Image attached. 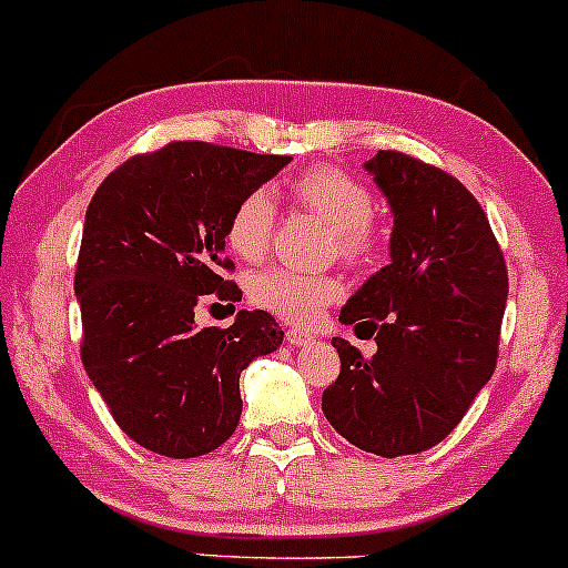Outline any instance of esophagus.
<instances>
[{
	"mask_svg": "<svg viewBox=\"0 0 568 568\" xmlns=\"http://www.w3.org/2000/svg\"><path fill=\"white\" fill-rule=\"evenodd\" d=\"M286 342H290L292 347H308V344L317 342V336H312L308 331H301V327H292V331H286Z\"/></svg>",
	"mask_w": 568,
	"mask_h": 568,
	"instance_id": "obj_1",
	"label": "esophagus"
}]
</instances>
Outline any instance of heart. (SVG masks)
Listing matches in <instances>:
<instances>
[{
    "instance_id": "obj_1",
    "label": "heart",
    "mask_w": 568,
    "mask_h": 568,
    "mask_svg": "<svg viewBox=\"0 0 568 568\" xmlns=\"http://www.w3.org/2000/svg\"><path fill=\"white\" fill-rule=\"evenodd\" d=\"M292 204L317 215L333 230V248L347 262H366L372 256L377 237L372 230L374 199L372 191L353 174L333 166H312L286 183ZM276 226V210L265 191H251L232 210L226 221V245L243 262H260L267 254ZM248 295L256 306L290 320V323H312L327 303L342 295V284L333 276L271 267L251 278Z\"/></svg>"
}]
</instances>
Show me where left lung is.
Listing matches in <instances>:
<instances>
[{
	"label": "left lung",
	"mask_w": 568,
	"mask_h": 568,
	"mask_svg": "<svg viewBox=\"0 0 568 568\" xmlns=\"http://www.w3.org/2000/svg\"><path fill=\"white\" fill-rule=\"evenodd\" d=\"M364 169L394 215L390 265L366 278L338 320L369 327L377 353L364 358L333 338L342 372L323 413L361 452L394 459L452 435L489 383L508 276L481 204L457 178L394 150Z\"/></svg>",
	"instance_id": "1"
}]
</instances>
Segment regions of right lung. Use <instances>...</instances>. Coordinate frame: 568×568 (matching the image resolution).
Segmentation results:
<instances>
[{
	"label": "right lung",
	"mask_w": 568,
	"mask_h": 568,
	"mask_svg": "<svg viewBox=\"0 0 568 568\" xmlns=\"http://www.w3.org/2000/svg\"><path fill=\"white\" fill-rule=\"evenodd\" d=\"M207 142H172L116 166L84 219L73 290L81 361L120 429L148 452H215L243 413L241 372L282 347L262 308L230 327L194 323L196 303L241 301L226 282V221L245 194L290 163Z\"/></svg>",
	"instance_id": "1"
}]
</instances>
